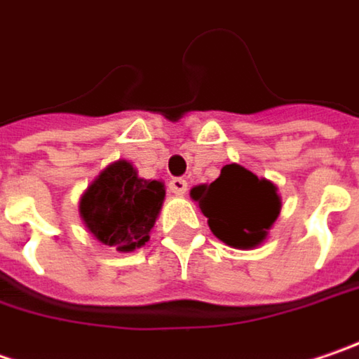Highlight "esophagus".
<instances>
[{
	"instance_id": "1",
	"label": "esophagus",
	"mask_w": 359,
	"mask_h": 359,
	"mask_svg": "<svg viewBox=\"0 0 359 359\" xmlns=\"http://www.w3.org/2000/svg\"><path fill=\"white\" fill-rule=\"evenodd\" d=\"M168 189H170V193H175V195L182 197V195L187 193V180H184V179H172L170 182H168Z\"/></svg>"
}]
</instances>
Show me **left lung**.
<instances>
[{
  "instance_id": "left-lung-1",
  "label": "left lung",
  "mask_w": 359,
  "mask_h": 359,
  "mask_svg": "<svg viewBox=\"0 0 359 359\" xmlns=\"http://www.w3.org/2000/svg\"><path fill=\"white\" fill-rule=\"evenodd\" d=\"M215 238L240 250L262 243L280 213L274 182L258 179L240 164H225L219 179L191 189Z\"/></svg>"
}]
</instances>
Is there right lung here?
<instances>
[{"label":"right lung","mask_w":359,"mask_h":359,"mask_svg":"<svg viewBox=\"0 0 359 359\" xmlns=\"http://www.w3.org/2000/svg\"><path fill=\"white\" fill-rule=\"evenodd\" d=\"M162 201L160 180L140 179L132 162L117 160L83 193L79 213L95 240L117 252H134L150 240Z\"/></svg>","instance_id":"add662e5"}]
</instances>
